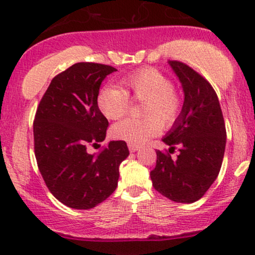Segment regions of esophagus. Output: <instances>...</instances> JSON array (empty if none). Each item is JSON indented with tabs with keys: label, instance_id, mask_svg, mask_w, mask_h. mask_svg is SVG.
<instances>
[{
	"label": "esophagus",
	"instance_id": "34e87169",
	"mask_svg": "<svg viewBox=\"0 0 255 255\" xmlns=\"http://www.w3.org/2000/svg\"><path fill=\"white\" fill-rule=\"evenodd\" d=\"M128 149H129L130 152H135V151L139 150L138 145H133V144H128Z\"/></svg>",
	"mask_w": 255,
	"mask_h": 255
}]
</instances>
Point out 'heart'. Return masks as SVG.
Here are the masks:
<instances>
[{
    "label": "heart",
    "mask_w": 255,
    "mask_h": 255,
    "mask_svg": "<svg viewBox=\"0 0 255 255\" xmlns=\"http://www.w3.org/2000/svg\"><path fill=\"white\" fill-rule=\"evenodd\" d=\"M123 89L108 85L98 94V108L108 120L125 116L129 106L128 94L142 102L141 119H126L113 127V135L133 145H141L155 136L162 128H168L177 120L181 98L168 77L156 69H142L121 80ZM161 126H159V125Z\"/></svg>",
    "instance_id": "b5f03b06"
}]
</instances>
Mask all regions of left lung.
Returning <instances> with one entry per match:
<instances>
[{
	"label": "left lung",
	"mask_w": 255,
	"mask_h": 255,
	"mask_svg": "<svg viewBox=\"0 0 255 255\" xmlns=\"http://www.w3.org/2000/svg\"><path fill=\"white\" fill-rule=\"evenodd\" d=\"M184 92L180 114L162 138L169 145H179L173 161L157 150L152 185L161 195L178 203L200 200L217 179L222 168L226 130L222 109L214 89L201 75L179 61H168Z\"/></svg>",
	"instance_id": "1"
}]
</instances>
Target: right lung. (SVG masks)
<instances>
[{
    "label": "right lung",
    "instance_id": "add662e5",
    "mask_svg": "<svg viewBox=\"0 0 255 255\" xmlns=\"http://www.w3.org/2000/svg\"><path fill=\"white\" fill-rule=\"evenodd\" d=\"M113 66L77 63L55 76L41 99L35 122V156L52 195L74 209H92L116 190L120 164L129 155L123 140L98 156L87 145L103 141L109 122L98 108L100 86Z\"/></svg>",
    "mask_w": 255,
    "mask_h": 255
}]
</instances>
